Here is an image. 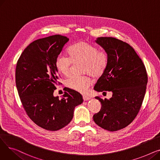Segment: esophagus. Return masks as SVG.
I'll return each instance as SVG.
<instances>
[{
  "instance_id": "esophagus-1",
  "label": "esophagus",
  "mask_w": 160,
  "mask_h": 160,
  "mask_svg": "<svg viewBox=\"0 0 160 160\" xmlns=\"http://www.w3.org/2000/svg\"><path fill=\"white\" fill-rule=\"evenodd\" d=\"M89 99H90V97H89L88 96H86V95L83 96V100H84V101H87V100H89Z\"/></svg>"
}]
</instances>
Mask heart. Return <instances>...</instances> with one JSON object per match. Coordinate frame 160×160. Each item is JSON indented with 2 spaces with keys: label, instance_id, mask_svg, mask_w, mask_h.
<instances>
[{
  "label": "heart",
  "instance_id": "1",
  "mask_svg": "<svg viewBox=\"0 0 160 160\" xmlns=\"http://www.w3.org/2000/svg\"><path fill=\"white\" fill-rule=\"evenodd\" d=\"M69 58L59 55L55 60L58 72L64 77L69 76L72 63H83V72L99 78L105 72L108 65V55L104 50H98L95 45L86 41H80L71 45L67 50ZM92 84L89 77H72L65 82L66 86L80 93H86Z\"/></svg>",
  "mask_w": 160,
  "mask_h": 160
}]
</instances>
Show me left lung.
<instances>
[{
	"mask_svg": "<svg viewBox=\"0 0 160 160\" xmlns=\"http://www.w3.org/2000/svg\"><path fill=\"white\" fill-rule=\"evenodd\" d=\"M95 41L107 52L108 65L94 89L111 91L112 97H95L102 107L93 120L105 130L117 131L127 127L138 114L145 95L147 74L141 59L126 42L112 37L98 38Z\"/></svg>",
	"mask_w": 160,
	"mask_h": 160,
	"instance_id": "1",
	"label": "left lung"
}]
</instances>
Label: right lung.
<instances>
[{"mask_svg":"<svg viewBox=\"0 0 160 160\" xmlns=\"http://www.w3.org/2000/svg\"><path fill=\"white\" fill-rule=\"evenodd\" d=\"M68 41L61 35L37 39L17 63L15 83L22 106L30 119L47 130L65 127L72 119L74 108L83 102L81 94L71 89L60 100L53 95L58 79L55 60Z\"/></svg>","mask_w":160,"mask_h":160,"instance_id":"1","label":"right lung"}]
</instances>
